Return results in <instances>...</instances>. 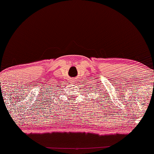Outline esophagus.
<instances>
[{
	"label": "esophagus",
	"instance_id": "obj_1",
	"mask_svg": "<svg viewBox=\"0 0 154 154\" xmlns=\"http://www.w3.org/2000/svg\"><path fill=\"white\" fill-rule=\"evenodd\" d=\"M70 82H71V83L72 85H77V83L76 79H71V81H70Z\"/></svg>",
	"mask_w": 154,
	"mask_h": 154
}]
</instances>
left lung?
I'll use <instances>...</instances> for the list:
<instances>
[{
  "instance_id": "left-lung-1",
  "label": "left lung",
  "mask_w": 154,
  "mask_h": 154,
  "mask_svg": "<svg viewBox=\"0 0 154 154\" xmlns=\"http://www.w3.org/2000/svg\"><path fill=\"white\" fill-rule=\"evenodd\" d=\"M96 89H97V88H96ZM94 90H95V89H94ZM99 92H100V91H99ZM96 94V93H95ZM103 98H104V97H103Z\"/></svg>"
}]
</instances>
